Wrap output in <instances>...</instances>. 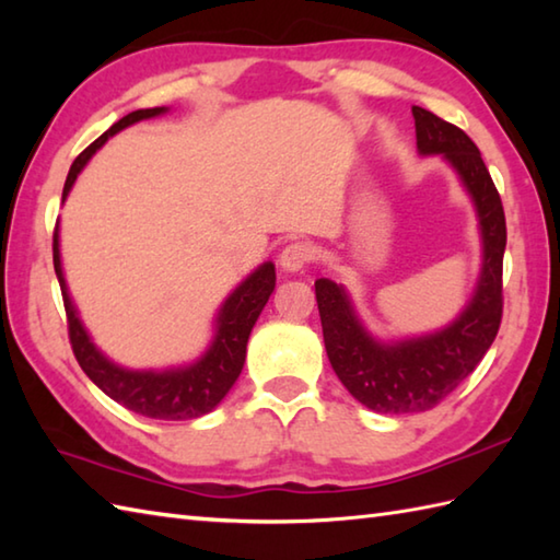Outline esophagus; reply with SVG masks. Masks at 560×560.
Here are the masks:
<instances>
[{"label":"esophagus","mask_w":560,"mask_h":560,"mask_svg":"<svg viewBox=\"0 0 560 560\" xmlns=\"http://www.w3.org/2000/svg\"><path fill=\"white\" fill-rule=\"evenodd\" d=\"M311 259H315V247L311 243H291L279 255V265L283 271H301Z\"/></svg>","instance_id":"34e87169"}]
</instances>
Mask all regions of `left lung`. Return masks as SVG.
Returning a JSON list of instances; mask_svg holds the SVG:
<instances>
[{
	"label": "left lung",
	"instance_id": "obj_1",
	"mask_svg": "<svg viewBox=\"0 0 560 560\" xmlns=\"http://www.w3.org/2000/svg\"><path fill=\"white\" fill-rule=\"evenodd\" d=\"M416 149L443 156L477 209L481 271L469 303L443 329L380 341L361 323L351 295L331 279L315 281L329 363L353 399L375 413H416L443 401L491 349L503 317L505 213L477 144L459 127L413 105Z\"/></svg>",
	"mask_w": 560,
	"mask_h": 560
}]
</instances>
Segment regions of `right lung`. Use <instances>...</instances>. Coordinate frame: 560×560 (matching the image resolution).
<instances>
[{
    "mask_svg": "<svg viewBox=\"0 0 560 560\" xmlns=\"http://www.w3.org/2000/svg\"><path fill=\"white\" fill-rule=\"evenodd\" d=\"M168 108H147L135 110L117 120L108 132H103L93 144L81 151L77 161L71 163L62 201L74 187L83 165L91 161L105 141L122 132L125 127L149 120V117L165 115ZM52 261L55 273L62 289L67 323H69V341L74 349L81 371L91 377L93 385H98L105 395L122 404L125 409L147 416V419L161 421H187L199 419V416L217 409L221 399L229 395V389L235 385L237 375L243 371L247 339L253 331L259 313L265 311L269 295L277 287V271L271 261L259 265L247 279H243L233 293L219 307L217 319H213V337L209 349L199 355L197 361L177 368H163V371H132V368L117 365L110 361L96 343H93L89 329L83 327L74 301H71L67 279L62 271V255H59V223L55 229L52 241Z\"/></svg>",
    "mask_w": 560,
    "mask_h": 560,
    "instance_id": "obj_1",
    "label": "right lung"
}]
</instances>
